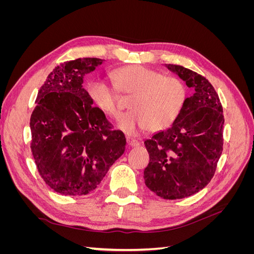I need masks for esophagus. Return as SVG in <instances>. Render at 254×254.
<instances>
[{
    "instance_id": "esophagus-1",
    "label": "esophagus",
    "mask_w": 254,
    "mask_h": 254,
    "mask_svg": "<svg viewBox=\"0 0 254 254\" xmlns=\"http://www.w3.org/2000/svg\"><path fill=\"white\" fill-rule=\"evenodd\" d=\"M126 142H127V145L129 146V147H134V146H137V145H139V142H137L136 140L131 139V137H127V139H126Z\"/></svg>"
}]
</instances>
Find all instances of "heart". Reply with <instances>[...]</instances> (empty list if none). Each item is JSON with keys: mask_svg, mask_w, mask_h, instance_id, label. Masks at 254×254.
<instances>
[{"mask_svg": "<svg viewBox=\"0 0 254 254\" xmlns=\"http://www.w3.org/2000/svg\"><path fill=\"white\" fill-rule=\"evenodd\" d=\"M115 87L126 94H133L130 101L132 111L123 114L118 127L127 134L135 135L149 129L152 132L170 128L181 112L187 98L184 82L176 77L164 76L144 65H128L111 74ZM88 96L94 107L118 118V91L103 79L95 78L88 83Z\"/></svg>", "mask_w": 254, "mask_h": 254, "instance_id": "1", "label": "heart"}]
</instances>
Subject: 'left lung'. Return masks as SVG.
<instances>
[{"label": "left lung", "mask_w": 254, "mask_h": 254, "mask_svg": "<svg viewBox=\"0 0 254 254\" xmlns=\"http://www.w3.org/2000/svg\"><path fill=\"white\" fill-rule=\"evenodd\" d=\"M194 94L186 98L171 128L144 142L149 163L145 184L163 199H182L207 186L222 152L224 114L218 94L203 76L182 65L166 64Z\"/></svg>", "instance_id": "left-lung-1"}]
</instances>
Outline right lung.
<instances>
[{"label":"right lung","instance_id":"add662e5","mask_svg":"<svg viewBox=\"0 0 254 254\" xmlns=\"http://www.w3.org/2000/svg\"><path fill=\"white\" fill-rule=\"evenodd\" d=\"M99 58L65 61L50 73L30 117L32 148L41 178L59 194L87 195L125 151L126 139L92 106L83 77Z\"/></svg>","mask_w":254,"mask_h":254}]
</instances>
